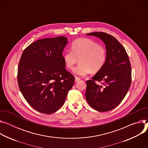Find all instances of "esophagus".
<instances>
[{
	"label": "esophagus",
	"instance_id": "esophagus-1",
	"mask_svg": "<svg viewBox=\"0 0 148 148\" xmlns=\"http://www.w3.org/2000/svg\"><path fill=\"white\" fill-rule=\"evenodd\" d=\"M75 80L76 82H79V80H80V79L78 77H75Z\"/></svg>",
	"mask_w": 148,
	"mask_h": 148
}]
</instances>
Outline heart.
Listing matches in <instances>:
<instances>
[{"label":"heart","instance_id":"obj_1","mask_svg":"<svg viewBox=\"0 0 148 148\" xmlns=\"http://www.w3.org/2000/svg\"><path fill=\"white\" fill-rule=\"evenodd\" d=\"M71 51H66L63 54L64 64L72 70L79 59L80 63L74 69L73 73L85 76L92 72H99L106 60V49L93 40L88 38L79 39L73 41Z\"/></svg>","mask_w":148,"mask_h":148}]
</instances>
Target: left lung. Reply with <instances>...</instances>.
I'll return each instance as SVG.
<instances>
[{
  "label": "left lung",
  "mask_w": 148,
  "mask_h": 148,
  "mask_svg": "<svg viewBox=\"0 0 148 148\" xmlns=\"http://www.w3.org/2000/svg\"><path fill=\"white\" fill-rule=\"evenodd\" d=\"M101 39L105 43L106 60L92 80L86 81L85 97L89 105L99 112H108L118 106L131 84V66L124 47L112 36L102 32L86 34ZM95 81H102L103 87Z\"/></svg>",
  "instance_id": "obj_1"
}]
</instances>
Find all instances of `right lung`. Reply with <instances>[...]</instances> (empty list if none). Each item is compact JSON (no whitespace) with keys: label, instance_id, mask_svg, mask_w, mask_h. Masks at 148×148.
<instances>
[{"label":"right lung","instance_id":"add662e5","mask_svg":"<svg viewBox=\"0 0 148 148\" xmlns=\"http://www.w3.org/2000/svg\"><path fill=\"white\" fill-rule=\"evenodd\" d=\"M68 38L39 39L24 50L18 66L19 89L34 109L51 114L60 109L75 77L65 69L62 52Z\"/></svg>","mask_w":148,"mask_h":148}]
</instances>
